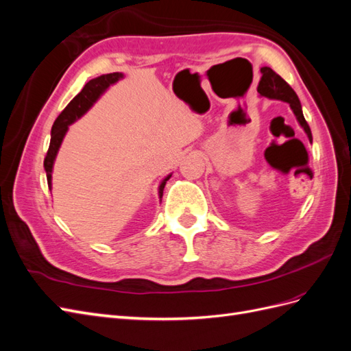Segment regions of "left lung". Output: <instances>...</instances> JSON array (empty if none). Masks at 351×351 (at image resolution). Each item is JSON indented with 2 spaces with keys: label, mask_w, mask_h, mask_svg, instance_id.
I'll return each instance as SVG.
<instances>
[{
  "label": "left lung",
  "mask_w": 351,
  "mask_h": 351,
  "mask_svg": "<svg viewBox=\"0 0 351 351\" xmlns=\"http://www.w3.org/2000/svg\"><path fill=\"white\" fill-rule=\"evenodd\" d=\"M262 79L259 82L258 92L261 97H265L268 99H278L282 102H287L290 105V108L293 110L297 121L302 125V129L307 134V139L312 143V132L309 124L306 123L304 115L302 111V104L299 101V97H297L295 92L291 89V86L287 83L281 76H278L271 67H262Z\"/></svg>",
  "instance_id": "obj_1"
}]
</instances>
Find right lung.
Instances as JSON below:
<instances>
[{
	"instance_id": "add662e5",
	"label": "right lung",
	"mask_w": 351,
	"mask_h": 351,
	"mask_svg": "<svg viewBox=\"0 0 351 351\" xmlns=\"http://www.w3.org/2000/svg\"><path fill=\"white\" fill-rule=\"evenodd\" d=\"M123 77H124V74L117 71V73H110V74H102V76H99V77H95V79L89 80L86 84H84V88L80 90V93H77L76 97L70 101L67 107L62 110V112L57 117V120L54 121V124H52L51 142H49V147H48V152H47L45 161H44L49 190L52 187V168H54L58 149L62 143V139H64V136L69 130V125L73 124L76 120H79L82 115L86 114L92 108V105L101 98V95L110 86H112L114 83L121 80ZM169 177H171V174H168L162 180L161 184H159V187H158L159 197H162L164 187H165V183L169 180Z\"/></svg>"
}]
</instances>
